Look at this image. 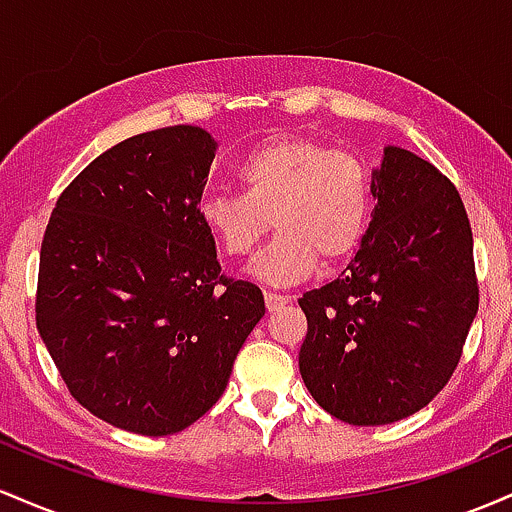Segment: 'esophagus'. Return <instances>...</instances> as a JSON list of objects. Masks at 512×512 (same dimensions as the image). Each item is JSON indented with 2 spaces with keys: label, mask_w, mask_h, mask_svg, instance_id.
Wrapping results in <instances>:
<instances>
[{
  "label": "esophagus",
  "mask_w": 512,
  "mask_h": 512,
  "mask_svg": "<svg viewBox=\"0 0 512 512\" xmlns=\"http://www.w3.org/2000/svg\"><path fill=\"white\" fill-rule=\"evenodd\" d=\"M287 302H290V297H287V295H280V292H266L268 312H278V309L285 307Z\"/></svg>",
  "instance_id": "obj_1"
}]
</instances>
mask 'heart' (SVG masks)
Here are the masks:
<instances>
[{"mask_svg": "<svg viewBox=\"0 0 512 512\" xmlns=\"http://www.w3.org/2000/svg\"><path fill=\"white\" fill-rule=\"evenodd\" d=\"M241 193L200 198L198 215L222 254L246 258L278 229L254 271L273 285L307 278L317 261H346L365 237L372 210V176L350 149L312 135H273L239 159Z\"/></svg>", "mask_w": 512, "mask_h": 512, "instance_id": "b5f03b06", "label": "heart"}]
</instances>
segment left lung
<instances>
[{
	"instance_id": "obj_1",
	"label": "left lung",
	"mask_w": 512,
	"mask_h": 512,
	"mask_svg": "<svg viewBox=\"0 0 512 512\" xmlns=\"http://www.w3.org/2000/svg\"><path fill=\"white\" fill-rule=\"evenodd\" d=\"M375 217L341 278L300 297V372L350 426L421 411L450 382L479 309L467 210L455 183L399 147L375 171Z\"/></svg>"
}]
</instances>
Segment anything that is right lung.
<instances>
[{
  "instance_id": "add662e5",
  "label": "right lung",
  "mask_w": 512,
  "mask_h": 512,
  "mask_svg": "<svg viewBox=\"0 0 512 512\" xmlns=\"http://www.w3.org/2000/svg\"><path fill=\"white\" fill-rule=\"evenodd\" d=\"M212 159L195 125L128 137L60 193L45 227L40 338L74 399L130 433H179L208 413L266 314L200 222Z\"/></svg>"
}]
</instances>
